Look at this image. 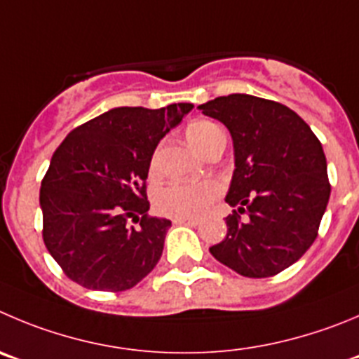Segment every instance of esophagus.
Wrapping results in <instances>:
<instances>
[{
	"instance_id": "esophagus-1",
	"label": "esophagus",
	"mask_w": 359,
	"mask_h": 359,
	"mask_svg": "<svg viewBox=\"0 0 359 359\" xmlns=\"http://www.w3.org/2000/svg\"><path fill=\"white\" fill-rule=\"evenodd\" d=\"M175 225H187V226H196L200 223L198 217H175L173 219Z\"/></svg>"
}]
</instances>
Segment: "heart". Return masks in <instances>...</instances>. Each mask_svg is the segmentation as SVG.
I'll list each match as a JSON object with an SVG mask.
<instances>
[{
	"label": "heart",
	"instance_id": "1",
	"mask_svg": "<svg viewBox=\"0 0 359 359\" xmlns=\"http://www.w3.org/2000/svg\"><path fill=\"white\" fill-rule=\"evenodd\" d=\"M221 133L216 123L196 120L186 129V138L193 149L202 152L214 134ZM154 170V164H152ZM221 186L216 180L202 182H172L156 193L154 205L161 214L170 217H198L207 212L214 200L219 196Z\"/></svg>",
	"mask_w": 359,
	"mask_h": 359
}]
</instances>
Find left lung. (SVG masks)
I'll return each mask as SVG.
<instances>
[{
  "instance_id": "left-lung-1",
  "label": "left lung",
  "mask_w": 359,
  "mask_h": 359,
  "mask_svg": "<svg viewBox=\"0 0 359 359\" xmlns=\"http://www.w3.org/2000/svg\"><path fill=\"white\" fill-rule=\"evenodd\" d=\"M198 109L230 130L236 163L225 202L237 212L209 251L243 276H274L317 237L331 193L323 145L296 111L274 100L230 93Z\"/></svg>"
}]
</instances>
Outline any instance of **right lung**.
<instances>
[{
	"instance_id": "1",
	"label": "right lung",
	"mask_w": 359,
	"mask_h": 359,
	"mask_svg": "<svg viewBox=\"0 0 359 359\" xmlns=\"http://www.w3.org/2000/svg\"><path fill=\"white\" fill-rule=\"evenodd\" d=\"M193 108H113L56 149L40 187L42 236L70 280L122 292L156 267L172 221L147 214L145 180L157 143ZM129 219L138 229L126 226Z\"/></svg>"
}]
</instances>
